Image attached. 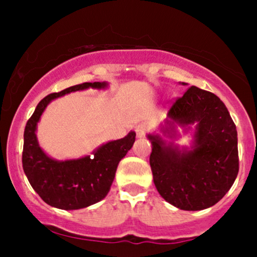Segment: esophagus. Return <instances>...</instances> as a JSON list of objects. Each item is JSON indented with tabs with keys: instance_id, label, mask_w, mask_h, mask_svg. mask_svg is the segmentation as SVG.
<instances>
[{
	"instance_id": "1",
	"label": "esophagus",
	"mask_w": 257,
	"mask_h": 257,
	"mask_svg": "<svg viewBox=\"0 0 257 257\" xmlns=\"http://www.w3.org/2000/svg\"><path fill=\"white\" fill-rule=\"evenodd\" d=\"M149 124H147V123H140V124H138L137 125V128H135V132H137V135L139 138H143L144 135L146 134L147 132H149Z\"/></svg>"
}]
</instances>
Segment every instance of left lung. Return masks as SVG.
Instances as JSON below:
<instances>
[{
	"label": "left lung",
	"instance_id": "left-lung-1",
	"mask_svg": "<svg viewBox=\"0 0 257 257\" xmlns=\"http://www.w3.org/2000/svg\"><path fill=\"white\" fill-rule=\"evenodd\" d=\"M164 133L174 137L175 123L196 124L191 151L167 145L158 135H147L152 152L150 166L156 188L182 210H203L228 192L239 170L235 124L221 100L192 85L173 102Z\"/></svg>",
	"mask_w": 257,
	"mask_h": 257
}]
</instances>
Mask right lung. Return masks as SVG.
Instances as JSON below:
<instances>
[{"instance_id":"1","label":"right lung","mask_w":257,"mask_h":257,"mask_svg":"<svg viewBox=\"0 0 257 257\" xmlns=\"http://www.w3.org/2000/svg\"><path fill=\"white\" fill-rule=\"evenodd\" d=\"M104 88V82H85L66 89L52 93L38 102L36 110L29 118L24 131L23 169L29 182L47 204L64 210L87 208L104 199L113 182L119 161L132 149L135 133L125 138L110 141L93 156L59 162L49 158L38 146L36 125L46 106L65 94L87 88Z\"/></svg>"}]
</instances>
